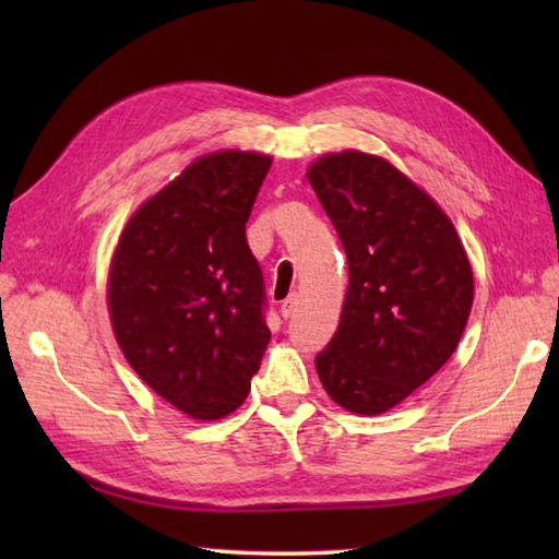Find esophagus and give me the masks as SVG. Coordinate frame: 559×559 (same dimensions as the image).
Returning a JSON list of instances; mask_svg holds the SVG:
<instances>
[{"instance_id":"esophagus-1","label":"esophagus","mask_w":559,"mask_h":559,"mask_svg":"<svg viewBox=\"0 0 559 559\" xmlns=\"http://www.w3.org/2000/svg\"><path fill=\"white\" fill-rule=\"evenodd\" d=\"M298 305H300L298 295H288V298L281 302V314H283V319H290L295 312H298Z\"/></svg>"}]
</instances>
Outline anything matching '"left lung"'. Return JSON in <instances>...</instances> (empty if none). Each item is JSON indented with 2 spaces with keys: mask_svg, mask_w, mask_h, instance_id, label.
I'll list each match as a JSON object with an SVG mask.
<instances>
[{
  "mask_svg": "<svg viewBox=\"0 0 559 559\" xmlns=\"http://www.w3.org/2000/svg\"><path fill=\"white\" fill-rule=\"evenodd\" d=\"M348 259L341 322L314 367L329 399L382 415L423 386L466 329L473 269L442 206L394 163L326 153L307 168Z\"/></svg>",
  "mask_w": 559,
  "mask_h": 559,
  "instance_id": "obj_1",
  "label": "left lung"
}]
</instances>
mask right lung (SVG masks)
<instances>
[{
    "label": "right lung",
    "instance_id": "add662e5",
    "mask_svg": "<svg viewBox=\"0 0 559 559\" xmlns=\"http://www.w3.org/2000/svg\"><path fill=\"white\" fill-rule=\"evenodd\" d=\"M271 160L237 148L199 156L132 213L110 259L117 346L192 420L240 408L269 346L245 223Z\"/></svg>",
    "mask_w": 559,
    "mask_h": 559
}]
</instances>
